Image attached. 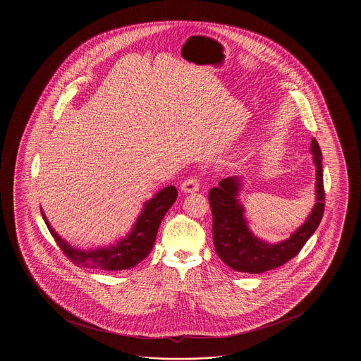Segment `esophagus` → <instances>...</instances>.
I'll use <instances>...</instances> for the list:
<instances>
[{
  "label": "esophagus",
  "instance_id": "1",
  "mask_svg": "<svg viewBox=\"0 0 361 361\" xmlns=\"http://www.w3.org/2000/svg\"><path fill=\"white\" fill-rule=\"evenodd\" d=\"M200 188V183L196 177H188L187 180H184V183L181 184V190H184L185 193H193L197 192Z\"/></svg>",
  "mask_w": 361,
  "mask_h": 361
}]
</instances>
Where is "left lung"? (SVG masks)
<instances>
[{
	"label": "left lung",
	"instance_id": "8db88e82",
	"mask_svg": "<svg viewBox=\"0 0 361 361\" xmlns=\"http://www.w3.org/2000/svg\"><path fill=\"white\" fill-rule=\"evenodd\" d=\"M312 161L317 168L315 193L317 203L307 221L288 240L268 243L253 235L245 219V209L240 203L238 177H227L219 187L208 193L212 212V240L216 255L226 265L237 272L262 274L284 265L295 257L321 224L325 211V189L322 173V153L315 137L311 139Z\"/></svg>",
	"mask_w": 361,
	"mask_h": 361
}]
</instances>
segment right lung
Returning a JSON list of instances; mask_svg holds the SVG:
<instances>
[{"label": "right lung", "instance_id": "obj_1", "mask_svg": "<svg viewBox=\"0 0 361 361\" xmlns=\"http://www.w3.org/2000/svg\"><path fill=\"white\" fill-rule=\"evenodd\" d=\"M177 199V189L173 185L161 189L153 199L145 203L130 234L116 245L108 247H97L93 250H80L70 246L52 228L46 215L42 216L47 224L55 242L59 245L63 255L77 267L102 269V271H123L130 269L147 257L153 249L158 227L162 218Z\"/></svg>", "mask_w": 361, "mask_h": 361}]
</instances>
